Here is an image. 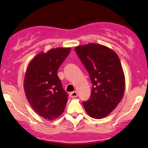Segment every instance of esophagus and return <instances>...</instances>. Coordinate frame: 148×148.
<instances>
[{
	"instance_id": "1",
	"label": "esophagus",
	"mask_w": 148,
	"mask_h": 148,
	"mask_svg": "<svg viewBox=\"0 0 148 148\" xmlns=\"http://www.w3.org/2000/svg\"><path fill=\"white\" fill-rule=\"evenodd\" d=\"M77 96V92L76 91H73L70 93V97H72V98H74V97H76Z\"/></svg>"
}]
</instances>
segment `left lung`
Instances as JSON below:
<instances>
[{"mask_svg":"<svg viewBox=\"0 0 148 148\" xmlns=\"http://www.w3.org/2000/svg\"><path fill=\"white\" fill-rule=\"evenodd\" d=\"M91 78V97L83 104L95 119L106 117L121 101L125 89L123 70L117 54L104 45L90 43L74 48Z\"/></svg>","mask_w":148,"mask_h":148,"instance_id":"obj_1","label":"left lung"}]
</instances>
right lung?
<instances>
[{
    "mask_svg": "<svg viewBox=\"0 0 148 148\" xmlns=\"http://www.w3.org/2000/svg\"><path fill=\"white\" fill-rule=\"evenodd\" d=\"M71 51V47H57L46 53L42 51L27 66L25 93L34 111L46 119L58 118L66 105L68 95L62 89L57 71Z\"/></svg>",
    "mask_w": 148,
    "mask_h": 148,
    "instance_id": "1",
    "label": "right lung"
}]
</instances>
